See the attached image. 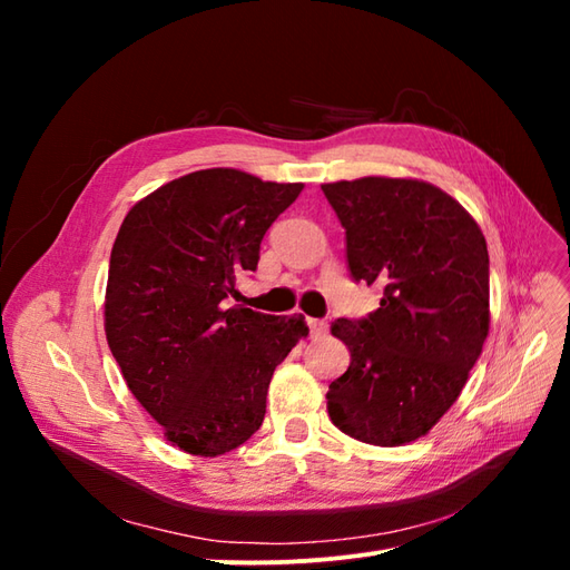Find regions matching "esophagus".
Masks as SVG:
<instances>
[{
  "label": "esophagus",
  "instance_id": "1",
  "mask_svg": "<svg viewBox=\"0 0 570 570\" xmlns=\"http://www.w3.org/2000/svg\"><path fill=\"white\" fill-rule=\"evenodd\" d=\"M306 323H308V331H312V335H325V331H327V323L325 321H321V318H306Z\"/></svg>",
  "mask_w": 570,
  "mask_h": 570
}]
</instances>
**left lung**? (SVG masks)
Listing matches in <instances>:
<instances>
[{"instance_id":"1","label":"left lung","mask_w":570,"mask_h":570,"mask_svg":"<svg viewBox=\"0 0 570 570\" xmlns=\"http://www.w3.org/2000/svg\"><path fill=\"white\" fill-rule=\"evenodd\" d=\"M321 189L347 233L352 278L383 287L368 318L331 325L352 361L327 387V416L358 442H413L459 400L490 333L485 235L425 180L366 176Z\"/></svg>"}]
</instances>
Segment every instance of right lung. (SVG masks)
<instances>
[{
  "label": "right lung",
  "instance_id": "1",
  "mask_svg": "<svg viewBox=\"0 0 570 570\" xmlns=\"http://www.w3.org/2000/svg\"><path fill=\"white\" fill-rule=\"evenodd\" d=\"M302 183L206 168L137 202L109 262L105 331L128 390L195 456H220L264 423L273 371L308 335L304 316L228 306L271 223Z\"/></svg>",
  "mask_w": 570,
  "mask_h": 570
}]
</instances>
